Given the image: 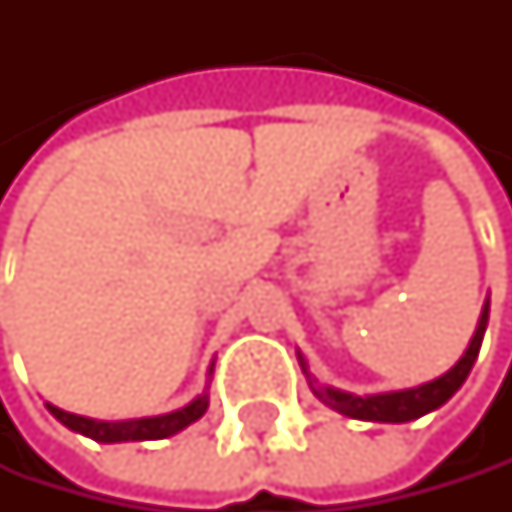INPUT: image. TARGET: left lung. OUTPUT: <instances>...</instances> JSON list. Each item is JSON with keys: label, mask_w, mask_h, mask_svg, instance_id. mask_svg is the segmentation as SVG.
I'll list each match as a JSON object with an SVG mask.
<instances>
[{"label": "left lung", "mask_w": 512, "mask_h": 512, "mask_svg": "<svg viewBox=\"0 0 512 512\" xmlns=\"http://www.w3.org/2000/svg\"><path fill=\"white\" fill-rule=\"evenodd\" d=\"M485 325H488V304L482 307V316H479V325H476V334L467 347V353L458 359V365L445 371L442 378L430 381V384H421L415 390H399V393H378V396H353V393H341V390H331V387H316V381L310 378V387L313 393L319 396V402H325L328 408L341 411L347 418H356V421H381V424H405V421H415L427 411L445 405L451 396L461 390V384L467 381L470 368L479 356V347H482V334H485ZM301 365L307 371V362L301 356Z\"/></svg>", "instance_id": "8db88e82"}]
</instances>
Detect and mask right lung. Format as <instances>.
I'll return each instance as SVG.
<instances>
[{"instance_id":"obj_1","label":"right lung","mask_w":512,"mask_h":512,"mask_svg":"<svg viewBox=\"0 0 512 512\" xmlns=\"http://www.w3.org/2000/svg\"><path fill=\"white\" fill-rule=\"evenodd\" d=\"M208 408V396H196L190 405L171 411V415H159V418H137V421H91V418H79L70 415V411H61L48 405L51 415L61 421L64 427L94 439V442H144V439H165L181 433L184 427H190L193 421H199Z\"/></svg>"}]
</instances>
